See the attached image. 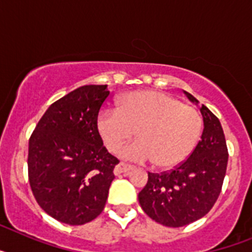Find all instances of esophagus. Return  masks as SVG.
<instances>
[{"label":"esophagus","mask_w":252,"mask_h":252,"mask_svg":"<svg viewBox=\"0 0 252 252\" xmlns=\"http://www.w3.org/2000/svg\"><path fill=\"white\" fill-rule=\"evenodd\" d=\"M131 170H133V166L132 165H127V164H124V162H120L119 165H116L115 168V174L119 175V174H128Z\"/></svg>","instance_id":"1"}]
</instances>
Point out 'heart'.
I'll return each instance as SVG.
<instances>
[{
	"label": "heart",
	"instance_id": "heart-1",
	"mask_svg": "<svg viewBox=\"0 0 252 252\" xmlns=\"http://www.w3.org/2000/svg\"><path fill=\"white\" fill-rule=\"evenodd\" d=\"M203 128L194 107L157 91L125 94L119 107L107 108L97 119V130L110 153H117L135 135L136 140L122 150L135 161L153 159L159 168H174L192 153Z\"/></svg>",
	"mask_w": 252,
	"mask_h": 252
}]
</instances>
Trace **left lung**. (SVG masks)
Listing matches in <instances>:
<instances>
[{"mask_svg": "<svg viewBox=\"0 0 252 252\" xmlns=\"http://www.w3.org/2000/svg\"><path fill=\"white\" fill-rule=\"evenodd\" d=\"M186 95L197 103L190 93ZM203 132L190 157L170 171L149 173L146 186L139 193L144 212L168 227H183L211 211L221 193L226 175L228 151L221 122L201 107Z\"/></svg>", "mask_w": 252, "mask_h": 252, "instance_id": "8db88e82", "label": "left lung"}]
</instances>
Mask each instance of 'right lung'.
I'll return each mask as SVG.
<instances>
[{
    "label": "right lung",
    "mask_w": 252,
    "mask_h": 252,
    "mask_svg": "<svg viewBox=\"0 0 252 252\" xmlns=\"http://www.w3.org/2000/svg\"><path fill=\"white\" fill-rule=\"evenodd\" d=\"M107 86H82L49 107L29 140V182L39 206L78 226L101 215L119 159L103 146L97 119Z\"/></svg>",
    "instance_id": "1"
}]
</instances>
